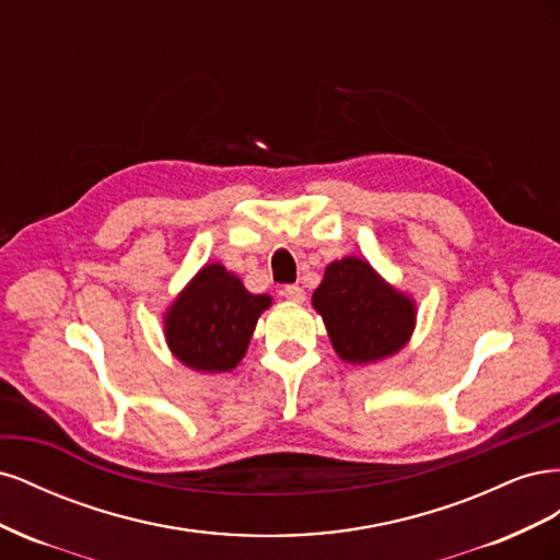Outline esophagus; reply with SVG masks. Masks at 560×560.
I'll return each mask as SVG.
<instances>
[{"label":"esophagus","mask_w":560,"mask_h":560,"mask_svg":"<svg viewBox=\"0 0 560 560\" xmlns=\"http://www.w3.org/2000/svg\"><path fill=\"white\" fill-rule=\"evenodd\" d=\"M282 294L290 299V301H294V303H301L303 299H306V292H303V287H299V284H287L284 290H282Z\"/></svg>","instance_id":"1"}]
</instances>
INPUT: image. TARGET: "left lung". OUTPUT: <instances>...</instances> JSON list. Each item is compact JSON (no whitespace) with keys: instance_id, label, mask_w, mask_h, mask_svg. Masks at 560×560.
<instances>
[{"instance_id":"left-lung-1","label":"left lung","mask_w":560,"mask_h":560,"mask_svg":"<svg viewBox=\"0 0 560 560\" xmlns=\"http://www.w3.org/2000/svg\"><path fill=\"white\" fill-rule=\"evenodd\" d=\"M338 358L350 364L381 362L399 352L416 327V303L387 284L369 261H331L313 292Z\"/></svg>"}]
</instances>
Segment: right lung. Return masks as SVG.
<instances>
[{"label": "right lung", "instance_id": "right-lung-1", "mask_svg": "<svg viewBox=\"0 0 560 560\" xmlns=\"http://www.w3.org/2000/svg\"><path fill=\"white\" fill-rule=\"evenodd\" d=\"M268 294H252L222 264L202 266L165 313V341L175 358L202 374L238 366Z\"/></svg>", "mask_w": 560, "mask_h": 560}]
</instances>
